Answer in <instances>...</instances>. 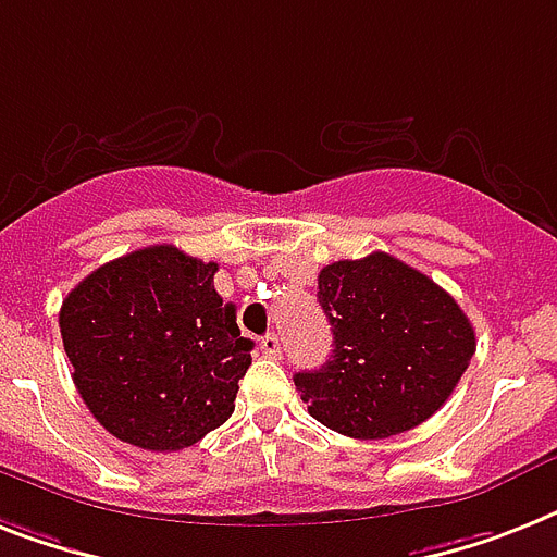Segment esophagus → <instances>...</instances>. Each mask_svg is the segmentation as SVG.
<instances>
[{
	"mask_svg": "<svg viewBox=\"0 0 557 557\" xmlns=\"http://www.w3.org/2000/svg\"><path fill=\"white\" fill-rule=\"evenodd\" d=\"M260 351H263L265 357H280V351H283V343H280V337L274 332L265 334L263 341H260Z\"/></svg>",
	"mask_w": 557,
	"mask_h": 557,
	"instance_id": "1",
	"label": "esophagus"
}]
</instances>
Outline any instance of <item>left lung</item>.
<instances>
[{
  "label": "left lung",
  "instance_id": "left-lung-1",
  "mask_svg": "<svg viewBox=\"0 0 557 557\" xmlns=\"http://www.w3.org/2000/svg\"><path fill=\"white\" fill-rule=\"evenodd\" d=\"M332 357L294 374L309 414L360 441L420 426L458 386L474 329L451 294L386 251L337 260L318 277Z\"/></svg>",
  "mask_w": 557,
  "mask_h": 557
}]
</instances>
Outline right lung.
I'll use <instances>...</instances> for the list:
<instances>
[{"mask_svg":"<svg viewBox=\"0 0 557 557\" xmlns=\"http://www.w3.org/2000/svg\"><path fill=\"white\" fill-rule=\"evenodd\" d=\"M216 263L148 246L90 271L59 309L90 414L120 441L180 451L232 418L255 343L214 288Z\"/></svg>","mask_w":557,"mask_h":557,"instance_id":"1","label":"right lung"}]
</instances>
